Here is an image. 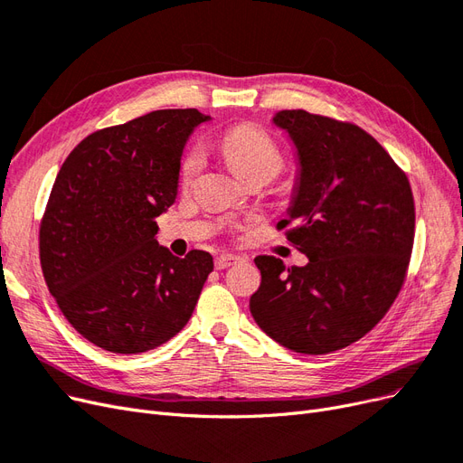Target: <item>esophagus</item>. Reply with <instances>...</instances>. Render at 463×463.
I'll return each mask as SVG.
<instances>
[{
  "instance_id": "esophagus-1",
  "label": "esophagus",
  "mask_w": 463,
  "mask_h": 463,
  "mask_svg": "<svg viewBox=\"0 0 463 463\" xmlns=\"http://www.w3.org/2000/svg\"><path fill=\"white\" fill-rule=\"evenodd\" d=\"M238 261H242V258L236 256V253H221L215 258V267L217 269H227V267L236 265Z\"/></svg>"
}]
</instances>
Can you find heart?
I'll return each mask as SVG.
<instances>
[{
  "label": "heart",
  "instance_id": "obj_1",
  "mask_svg": "<svg viewBox=\"0 0 463 463\" xmlns=\"http://www.w3.org/2000/svg\"><path fill=\"white\" fill-rule=\"evenodd\" d=\"M221 150L225 154L229 165L238 176H248L251 173L277 175L282 167V152L277 142L263 128L253 125H241L225 132L221 138ZM203 150L200 146H192L183 157L181 176L190 183L202 169Z\"/></svg>",
  "mask_w": 463,
  "mask_h": 463
}]
</instances>
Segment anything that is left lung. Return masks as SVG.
<instances>
[{
    "label": "left lung",
    "mask_w": 463,
    "mask_h": 463,
    "mask_svg": "<svg viewBox=\"0 0 463 463\" xmlns=\"http://www.w3.org/2000/svg\"><path fill=\"white\" fill-rule=\"evenodd\" d=\"M273 123L288 134L298 176L287 219L304 267L258 256L250 298L260 329L298 354H329L365 336L404 285L415 207L406 173L364 128L304 109Z\"/></svg>",
    "instance_id": "obj_1"
}]
</instances>
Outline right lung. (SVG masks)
<instances>
[{
	"instance_id": "obj_1",
	"label": "right lung",
	"mask_w": 463,
	"mask_h": 463,
	"mask_svg": "<svg viewBox=\"0 0 463 463\" xmlns=\"http://www.w3.org/2000/svg\"><path fill=\"white\" fill-rule=\"evenodd\" d=\"M198 109H159L101 128L69 154L40 222V263L67 321L113 354L161 346L188 323L212 253L176 258L156 219L173 205Z\"/></svg>"
}]
</instances>
